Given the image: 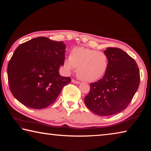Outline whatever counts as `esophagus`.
I'll return each instance as SVG.
<instances>
[{"instance_id": "34e87169", "label": "esophagus", "mask_w": 151, "mask_h": 151, "mask_svg": "<svg viewBox=\"0 0 151 151\" xmlns=\"http://www.w3.org/2000/svg\"><path fill=\"white\" fill-rule=\"evenodd\" d=\"M72 83H75V84H77V85H78V84H80V82L74 80V79H72Z\"/></svg>"}]
</instances>
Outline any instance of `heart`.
<instances>
[{
	"instance_id": "1",
	"label": "heart",
	"mask_w": 151,
	"mask_h": 151,
	"mask_svg": "<svg viewBox=\"0 0 151 151\" xmlns=\"http://www.w3.org/2000/svg\"><path fill=\"white\" fill-rule=\"evenodd\" d=\"M63 66L67 73L76 68L78 78L82 81L91 83L101 78L109 66L107 55L102 51L85 47L73 48L70 57H66Z\"/></svg>"
}]
</instances>
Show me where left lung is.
Here are the masks:
<instances>
[{
  "label": "left lung",
  "mask_w": 151,
  "mask_h": 151,
  "mask_svg": "<svg viewBox=\"0 0 151 151\" xmlns=\"http://www.w3.org/2000/svg\"><path fill=\"white\" fill-rule=\"evenodd\" d=\"M104 52L108 68L103 78L91 84L85 103L93 113L109 116L129 106L139 88L140 73L135 60L121 48L109 47Z\"/></svg>",
  "instance_id": "1"
}]
</instances>
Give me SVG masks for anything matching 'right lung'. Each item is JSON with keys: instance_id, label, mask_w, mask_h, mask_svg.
<instances>
[{"instance_id": "right-lung-1", "label": "right lung", "mask_w": 151, "mask_h": 151, "mask_svg": "<svg viewBox=\"0 0 151 151\" xmlns=\"http://www.w3.org/2000/svg\"><path fill=\"white\" fill-rule=\"evenodd\" d=\"M66 45L40 37L20 45L10 60V90L17 100L34 109L47 108L57 99L70 77L62 76Z\"/></svg>"}]
</instances>
